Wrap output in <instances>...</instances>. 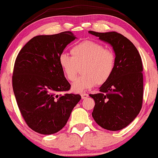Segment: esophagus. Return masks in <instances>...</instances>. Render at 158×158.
Listing matches in <instances>:
<instances>
[{"label":"esophagus","instance_id":"esophagus-1","mask_svg":"<svg viewBox=\"0 0 158 158\" xmlns=\"http://www.w3.org/2000/svg\"><path fill=\"white\" fill-rule=\"evenodd\" d=\"M81 98L82 99H86V98H87L89 97V94H85V93H84V94H81Z\"/></svg>","mask_w":158,"mask_h":158}]
</instances>
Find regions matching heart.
I'll return each mask as SVG.
<instances>
[{
  "instance_id": "heart-1",
  "label": "heart",
  "mask_w": 158,
  "mask_h": 158,
  "mask_svg": "<svg viewBox=\"0 0 158 158\" xmlns=\"http://www.w3.org/2000/svg\"><path fill=\"white\" fill-rule=\"evenodd\" d=\"M72 56L62 53L58 57L60 66L66 78L73 81L79 67L83 66V76L72 84L75 93H82L96 84L102 85L111 78L116 67V56L111 50L105 48L101 44L84 41L70 50Z\"/></svg>"
}]
</instances>
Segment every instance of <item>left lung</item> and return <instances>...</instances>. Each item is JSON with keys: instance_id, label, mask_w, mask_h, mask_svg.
Listing matches in <instances>:
<instances>
[{"instance_id": "1", "label": "left lung", "mask_w": 158, "mask_h": 158, "mask_svg": "<svg viewBox=\"0 0 158 158\" xmlns=\"http://www.w3.org/2000/svg\"><path fill=\"white\" fill-rule=\"evenodd\" d=\"M111 45L116 67L111 78L100 87V93L90 94L94 99L93 118L102 128L118 131L136 118L141 110L143 95L141 57L134 45L116 31H89Z\"/></svg>"}]
</instances>
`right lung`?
<instances>
[{
	"mask_svg": "<svg viewBox=\"0 0 158 158\" xmlns=\"http://www.w3.org/2000/svg\"><path fill=\"white\" fill-rule=\"evenodd\" d=\"M75 39L71 31L36 36L17 55L12 75L14 94L24 121L37 133L48 135L61 130L81 100L79 94H57L71 86L58 57Z\"/></svg>",
	"mask_w": 158,
	"mask_h": 158,
	"instance_id": "1",
	"label": "right lung"
}]
</instances>
